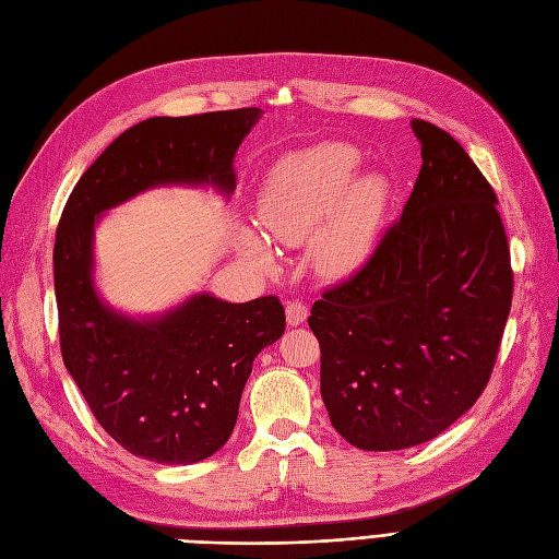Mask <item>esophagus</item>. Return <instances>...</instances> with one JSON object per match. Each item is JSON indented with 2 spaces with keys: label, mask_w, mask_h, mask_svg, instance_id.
Listing matches in <instances>:
<instances>
[{
  "label": "esophagus",
  "mask_w": 559,
  "mask_h": 559,
  "mask_svg": "<svg viewBox=\"0 0 559 559\" xmlns=\"http://www.w3.org/2000/svg\"><path fill=\"white\" fill-rule=\"evenodd\" d=\"M308 306L306 302H300V300H289L286 302V321H289L292 326H298V324H302V321L308 319Z\"/></svg>",
  "instance_id": "34e87169"
}]
</instances>
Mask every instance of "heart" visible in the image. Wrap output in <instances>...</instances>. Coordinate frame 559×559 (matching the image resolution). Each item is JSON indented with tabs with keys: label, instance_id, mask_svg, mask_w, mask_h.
I'll return each instance as SVG.
<instances>
[{
	"label": "heart",
	"instance_id": "1",
	"mask_svg": "<svg viewBox=\"0 0 559 559\" xmlns=\"http://www.w3.org/2000/svg\"><path fill=\"white\" fill-rule=\"evenodd\" d=\"M359 151L345 142H324L286 156L263 183L261 222L275 240L300 245L314 240V259L331 275L357 270L373 251L389 205V183L359 173ZM259 263L270 261L263 240L247 238Z\"/></svg>",
	"mask_w": 559,
	"mask_h": 559
}]
</instances>
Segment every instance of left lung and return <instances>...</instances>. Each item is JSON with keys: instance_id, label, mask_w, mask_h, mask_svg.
I'll list each match as a JSON object with an SVG mask.
<instances>
[{"instance_id": "1", "label": "left lung", "mask_w": 559, "mask_h": 559, "mask_svg": "<svg viewBox=\"0 0 559 559\" xmlns=\"http://www.w3.org/2000/svg\"><path fill=\"white\" fill-rule=\"evenodd\" d=\"M411 126L421 167L403 214L308 317L331 425L376 452L427 443L478 401L513 302L495 189L452 134Z\"/></svg>"}]
</instances>
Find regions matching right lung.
<instances>
[{"label":"right lung","instance_id":"add662e5","mask_svg":"<svg viewBox=\"0 0 559 559\" xmlns=\"http://www.w3.org/2000/svg\"><path fill=\"white\" fill-rule=\"evenodd\" d=\"M261 109L156 116L99 154L64 202L53 245L60 352L95 419L118 445L158 464L207 460L230 438L257 354L284 333L277 296H193L156 321L105 308L91 280L95 216L158 183L233 191V156Z\"/></svg>","mask_w":559,"mask_h":559}]
</instances>
